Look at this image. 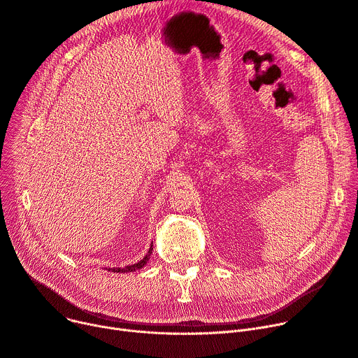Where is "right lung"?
<instances>
[{"label": "right lung", "instance_id": "1", "mask_svg": "<svg viewBox=\"0 0 358 358\" xmlns=\"http://www.w3.org/2000/svg\"><path fill=\"white\" fill-rule=\"evenodd\" d=\"M150 254H152V247L149 248V252L145 255V258L143 259H141L139 262H136V264H131V266H126L124 268H119V267H116V268H108V271H113V273H130V271H135V270H139V268H142V267H145L146 266V261L149 259V257H150Z\"/></svg>", "mask_w": 358, "mask_h": 358}]
</instances>
